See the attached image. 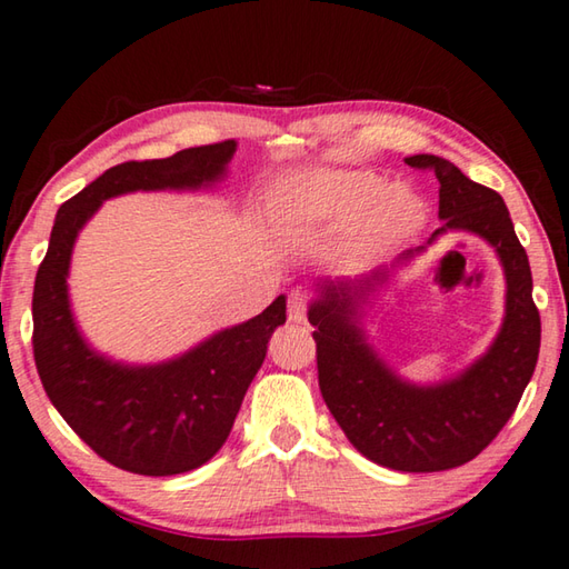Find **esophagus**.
Returning <instances> with one entry per match:
<instances>
[{
  "instance_id": "34e87169",
  "label": "esophagus",
  "mask_w": 569,
  "mask_h": 569,
  "mask_svg": "<svg viewBox=\"0 0 569 569\" xmlns=\"http://www.w3.org/2000/svg\"><path fill=\"white\" fill-rule=\"evenodd\" d=\"M288 320H293V323H303L306 320V296L301 291L288 296Z\"/></svg>"
}]
</instances>
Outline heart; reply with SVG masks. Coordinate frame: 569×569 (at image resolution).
<instances>
[{"mask_svg":"<svg viewBox=\"0 0 569 569\" xmlns=\"http://www.w3.org/2000/svg\"><path fill=\"white\" fill-rule=\"evenodd\" d=\"M288 229L323 233L346 226L340 256L368 263L410 241L428 223V201L410 186L366 169H316L298 173L276 199Z\"/></svg>","mask_w":569,"mask_h":569,"instance_id":"obj_1","label":"heart"}]
</instances>
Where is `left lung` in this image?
Listing matches in <instances>:
<instances>
[{
  "label": "left lung",
  "mask_w": 569,
  "mask_h": 569,
  "mask_svg": "<svg viewBox=\"0 0 569 569\" xmlns=\"http://www.w3.org/2000/svg\"><path fill=\"white\" fill-rule=\"evenodd\" d=\"M406 163L436 171L442 226L428 243L370 273L316 278L308 320L316 328L320 392L353 448L390 470L438 472L480 456L510 420L535 373L540 313L532 301L528 253L502 196L432 153H416ZM448 230L478 234L499 253L506 316L499 336L472 365L432 385H416L369 343L365 318L401 268Z\"/></svg>",
  "instance_id": "8db88e82"
}]
</instances>
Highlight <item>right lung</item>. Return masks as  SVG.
<instances>
[{"label":"right lung","mask_w":569,"mask_h":569,"mask_svg":"<svg viewBox=\"0 0 569 569\" xmlns=\"http://www.w3.org/2000/svg\"><path fill=\"white\" fill-rule=\"evenodd\" d=\"M236 141L169 159L111 167L59 206L34 281V360L51 406L87 446L121 470L167 478L201 468L229 438L268 340L286 323V296L243 323L221 328L159 363H123L81 333L69 268L77 239L101 203L137 191H213Z\"/></svg>","instance_id":"right-lung-1"}]
</instances>
